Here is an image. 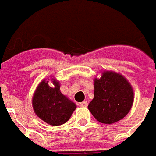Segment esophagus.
<instances>
[{
  "mask_svg": "<svg viewBox=\"0 0 156 156\" xmlns=\"http://www.w3.org/2000/svg\"><path fill=\"white\" fill-rule=\"evenodd\" d=\"M79 106L80 107H87L88 106V102L87 101H83L79 104Z\"/></svg>",
  "mask_w": 156,
  "mask_h": 156,
  "instance_id": "34e87169",
  "label": "esophagus"
}]
</instances>
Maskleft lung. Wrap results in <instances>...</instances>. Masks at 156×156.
Returning a JSON list of instances; mask_svg holds the SVG:
<instances>
[{"label": "left lung", "mask_w": 156, "mask_h": 156, "mask_svg": "<svg viewBox=\"0 0 156 156\" xmlns=\"http://www.w3.org/2000/svg\"><path fill=\"white\" fill-rule=\"evenodd\" d=\"M134 102L132 86L123 75L105 71L94 79V97L88 108L93 116L103 124H114L124 118Z\"/></svg>", "instance_id": "8db88e82"}]
</instances>
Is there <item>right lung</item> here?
<instances>
[{
    "instance_id": "obj_1",
    "label": "right lung",
    "mask_w": 156,
    "mask_h": 156,
    "mask_svg": "<svg viewBox=\"0 0 156 156\" xmlns=\"http://www.w3.org/2000/svg\"><path fill=\"white\" fill-rule=\"evenodd\" d=\"M48 80L43 79L36 88L32 97V107L36 115L41 120L52 126H58L70 119L77 106L62 94L58 80L51 78L52 87L49 85Z\"/></svg>"
}]
</instances>
